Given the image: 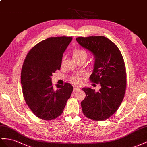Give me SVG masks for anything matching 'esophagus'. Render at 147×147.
<instances>
[{"instance_id": "esophagus-1", "label": "esophagus", "mask_w": 147, "mask_h": 147, "mask_svg": "<svg viewBox=\"0 0 147 147\" xmlns=\"http://www.w3.org/2000/svg\"><path fill=\"white\" fill-rule=\"evenodd\" d=\"M79 90H80V89H79L78 87H74V88H73V92H76V91H78Z\"/></svg>"}]
</instances>
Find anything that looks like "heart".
Listing matches in <instances>:
<instances>
[{"mask_svg":"<svg viewBox=\"0 0 147 147\" xmlns=\"http://www.w3.org/2000/svg\"><path fill=\"white\" fill-rule=\"evenodd\" d=\"M87 53H86L84 50H81V49H78L76 48L74 49L73 52V56L75 60H78V59H86L87 58ZM81 79L77 77V76H74L71 78V81L73 82V84H78L80 82Z\"/></svg>","mask_w":147,"mask_h":147,"instance_id":"heart-1","label":"heart"}]
</instances>
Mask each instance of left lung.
Instances as JSON below:
<instances>
[{"label":"left lung","instance_id":"left-lung-1","mask_svg":"<svg viewBox=\"0 0 147 147\" xmlns=\"http://www.w3.org/2000/svg\"><path fill=\"white\" fill-rule=\"evenodd\" d=\"M76 40L92 53L94 65L89 80L100 84L98 92L91 88L82 89L86 93L81 102L82 112L94 120H106L118 109L125 92L126 71L122 55L118 47L105 36Z\"/></svg>","mask_w":147,"mask_h":147}]
</instances>
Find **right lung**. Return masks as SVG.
I'll use <instances>...</instances> for the list:
<instances>
[{"label": "right lung", "instance_id": "add662e5", "mask_svg": "<svg viewBox=\"0 0 147 147\" xmlns=\"http://www.w3.org/2000/svg\"><path fill=\"white\" fill-rule=\"evenodd\" d=\"M72 37H50L41 41L28 52L22 66L21 84L26 103L38 117L51 120L62 114L73 88L69 83L56 84L52 74L59 70L63 54Z\"/></svg>", "mask_w": 147, "mask_h": 147}]
</instances>
